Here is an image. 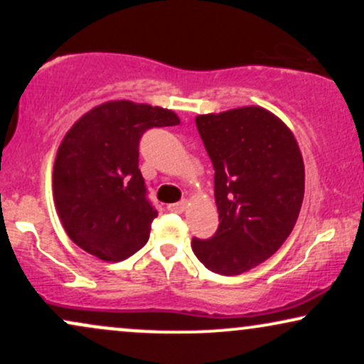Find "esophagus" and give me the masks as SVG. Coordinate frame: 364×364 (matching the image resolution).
<instances>
[{
  "label": "esophagus",
  "instance_id": "34e87169",
  "mask_svg": "<svg viewBox=\"0 0 364 364\" xmlns=\"http://www.w3.org/2000/svg\"><path fill=\"white\" fill-rule=\"evenodd\" d=\"M168 208L171 212H178V214H181V212L186 210V202H176V203H171L168 205Z\"/></svg>",
  "mask_w": 364,
  "mask_h": 364
}]
</instances>
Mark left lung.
I'll list each match as a JSON object with an SVG mask.
<instances>
[{
	"label": "left lung",
	"instance_id": "obj_1",
	"mask_svg": "<svg viewBox=\"0 0 364 364\" xmlns=\"http://www.w3.org/2000/svg\"><path fill=\"white\" fill-rule=\"evenodd\" d=\"M215 169L219 229L191 248L212 272L240 275L281 248L291 235L304 195V162L294 135L260 106L195 118Z\"/></svg>",
	"mask_w": 364,
	"mask_h": 364
}]
</instances>
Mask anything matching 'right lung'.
Returning a JSON list of instances; mask_svg holds the SVG:
<instances>
[{
    "instance_id": "obj_1",
    "label": "right lung",
    "mask_w": 364,
    "mask_h": 364,
    "mask_svg": "<svg viewBox=\"0 0 364 364\" xmlns=\"http://www.w3.org/2000/svg\"><path fill=\"white\" fill-rule=\"evenodd\" d=\"M174 111L132 101L92 107L66 132L53 168V196L66 235L104 262L127 260L157 217L139 169L149 128L176 127Z\"/></svg>"
}]
</instances>
